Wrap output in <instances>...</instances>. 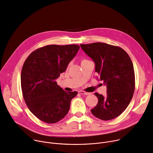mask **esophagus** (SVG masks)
Listing matches in <instances>:
<instances>
[{"mask_svg":"<svg viewBox=\"0 0 153 153\" xmlns=\"http://www.w3.org/2000/svg\"><path fill=\"white\" fill-rule=\"evenodd\" d=\"M78 92L79 94H84V95H89L90 93L89 92H85L84 91H79Z\"/></svg>","mask_w":153,"mask_h":153,"instance_id":"esophagus-1","label":"esophagus"}]
</instances>
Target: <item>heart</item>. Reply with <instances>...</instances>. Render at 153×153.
<instances>
[{
    "instance_id": "heart-1",
    "label": "heart",
    "mask_w": 153,
    "mask_h": 153,
    "mask_svg": "<svg viewBox=\"0 0 153 153\" xmlns=\"http://www.w3.org/2000/svg\"><path fill=\"white\" fill-rule=\"evenodd\" d=\"M88 61V60H86V59H84V60H83V61H81V62H83V61Z\"/></svg>"
}]
</instances>
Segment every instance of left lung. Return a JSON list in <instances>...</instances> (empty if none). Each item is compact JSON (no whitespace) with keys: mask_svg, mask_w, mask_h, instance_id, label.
<instances>
[{"mask_svg":"<svg viewBox=\"0 0 153 153\" xmlns=\"http://www.w3.org/2000/svg\"><path fill=\"white\" fill-rule=\"evenodd\" d=\"M80 46L94 62L98 77L107 88L106 97L94 94L98 103L91 111L100 120H113L126 109L132 99L135 90L132 62L119 46L100 42Z\"/></svg>","mask_w":153,"mask_h":153,"instance_id":"left-lung-1","label":"left lung"}]
</instances>
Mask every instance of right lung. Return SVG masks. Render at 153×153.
Segmentation results:
<instances>
[{
  "label": "right lung",
  "mask_w": 153,
  "mask_h": 153,
  "mask_svg": "<svg viewBox=\"0 0 153 153\" xmlns=\"http://www.w3.org/2000/svg\"><path fill=\"white\" fill-rule=\"evenodd\" d=\"M79 49L77 45H51L33 51L23 64L21 85L29 110L49 124L61 121L68 113L78 92H65L56 79L64 72Z\"/></svg>",
  "instance_id": "right-lung-1"
}]
</instances>
